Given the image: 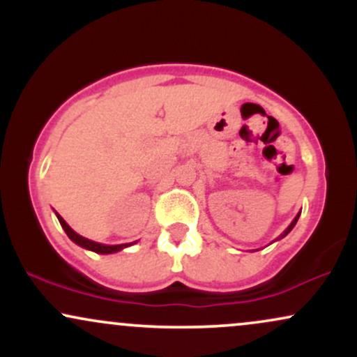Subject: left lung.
<instances>
[{"instance_id": "8db88e82", "label": "left lung", "mask_w": 357, "mask_h": 357, "mask_svg": "<svg viewBox=\"0 0 357 357\" xmlns=\"http://www.w3.org/2000/svg\"><path fill=\"white\" fill-rule=\"evenodd\" d=\"M298 216H301V213H298V215L296 216V218H294V221H292V223H290V225H289V227H287V230H285L284 233H282V235H280V236H278V240H280V238H284V236H287V235H289V233H290V230H292V228H294V227H296V223H297Z\"/></svg>"}]
</instances>
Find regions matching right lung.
I'll return each mask as SVG.
<instances>
[{
	"label": "right lung",
	"mask_w": 357,
	"mask_h": 357,
	"mask_svg": "<svg viewBox=\"0 0 357 357\" xmlns=\"http://www.w3.org/2000/svg\"><path fill=\"white\" fill-rule=\"evenodd\" d=\"M55 215H56V218H59V221H60L61 228H63L65 233H67V235H68V238H70V240L73 241V243L79 245V247L90 250V252H96V253H102V255H107V253H116V252H121L122 248L130 247V245H132V243H122V245H102V243H97V241H92V240H89V238H84V236H80L79 233H75V231L72 230L70 227H68L67 221H65L63 218H61V216L59 215V213L55 211ZM134 243H136V241H134Z\"/></svg>",
	"instance_id": "1"
}]
</instances>
